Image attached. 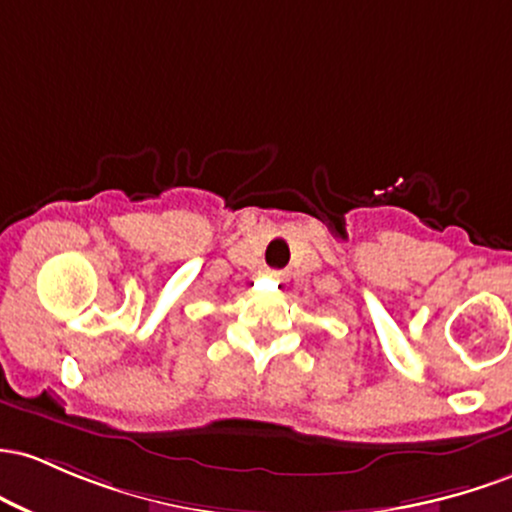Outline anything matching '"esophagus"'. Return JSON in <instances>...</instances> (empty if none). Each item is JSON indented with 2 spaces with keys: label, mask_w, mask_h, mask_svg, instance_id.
<instances>
[{
  "label": "esophagus",
  "mask_w": 512,
  "mask_h": 512,
  "mask_svg": "<svg viewBox=\"0 0 512 512\" xmlns=\"http://www.w3.org/2000/svg\"><path fill=\"white\" fill-rule=\"evenodd\" d=\"M268 278L275 280L278 285H285L287 283V273L285 271H268Z\"/></svg>",
  "instance_id": "esophagus-1"
}]
</instances>
